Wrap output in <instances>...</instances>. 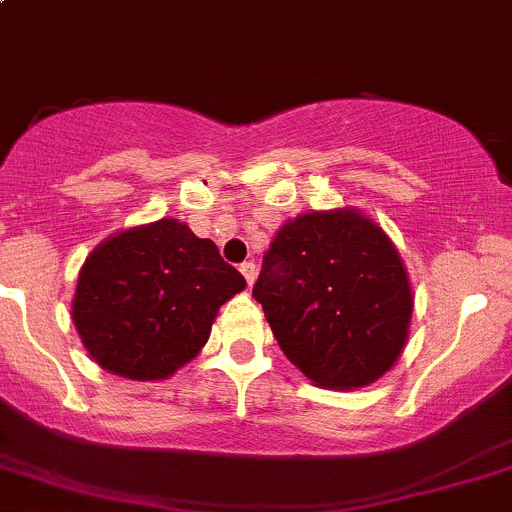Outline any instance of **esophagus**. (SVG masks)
I'll list each match as a JSON object with an SVG mask.
<instances>
[{"mask_svg":"<svg viewBox=\"0 0 512 512\" xmlns=\"http://www.w3.org/2000/svg\"><path fill=\"white\" fill-rule=\"evenodd\" d=\"M240 272H243V277H245V282L247 284H255V279H257V267H255V262H243V265H240Z\"/></svg>","mask_w":512,"mask_h":512,"instance_id":"obj_1","label":"esophagus"}]
</instances>
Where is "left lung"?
Instances as JSON below:
<instances>
[{"label":"left lung","instance_id":"obj_1","mask_svg":"<svg viewBox=\"0 0 512 512\" xmlns=\"http://www.w3.org/2000/svg\"><path fill=\"white\" fill-rule=\"evenodd\" d=\"M252 296L291 364L325 389H362L401 357L413 291L389 235L357 209L286 221Z\"/></svg>","mask_w":512,"mask_h":512}]
</instances>
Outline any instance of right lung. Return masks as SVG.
<instances>
[{
  "label": "right lung",
  "mask_w": 512,
  "mask_h": 512,
  "mask_svg": "<svg viewBox=\"0 0 512 512\" xmlns=\"http://www.w3.org/2000/svg\"><path fill=\"white\" fill-rule=\"evenodd\" d=\"M243 289L245 277L211 240L160 218L94 247L77 277L72 320L99 367L157 381L199 355L218 308Z\"/></svg>",
  "instance_id": "obj_1"
}]
</instances>
